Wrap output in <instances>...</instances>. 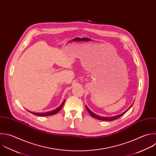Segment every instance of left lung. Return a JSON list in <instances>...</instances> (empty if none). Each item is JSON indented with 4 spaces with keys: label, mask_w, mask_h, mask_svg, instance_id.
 Segmentation results:
<instances>
[{
    "label": "left lung",
    "mask_w": 156,
    "mask_h": 156,
    "mask_svg": "<svg viewBox=\"0 0 156 156\" xmlns=\"http://www.w3.org/2000/svg\"><path fill=\"white\" fill-rule=\"evenodd\" d=\"M133 104H132V105L127 110H126L125 112H124L123 113H122L121 114H120V115H116V116H112V117H104V116H99V115H96L95 113H93L88 108V107L87 106H86V108H87V111L88 112V113L91 115V116H93V118H96V119H99V120H101V121H113V120H115V119H118V118H119V117H121V116H122L124 114H125L130 108V107L132 106V105H133Z\"/></svg>",
    "instance_id": "1"
}]
</instances>
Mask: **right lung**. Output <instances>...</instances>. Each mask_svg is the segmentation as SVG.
<instances>
[{
  "label": "right lung",
  "mask_w": 156,
  "mask_h": 156,
  "mask_svg": "<svg viewBox=\"0 0 156 156\" xmlns=\"http://www.w3.org/2000/svg\"><path fill=\"white\" fill-rule=\"evenodd\" d=\"M65 100H64V101L63 102V103L61 104V105L60 107H58L57 108H56L55 110H53V111H51V112H46V113H34V112H29L31 113L36 115V116H50V115H53L54 114H56L57 113H58L62 108V107H63L64 103H65Z\"/></svg>",
  "instance_id": "obj_1"
}]
</instances>
